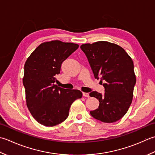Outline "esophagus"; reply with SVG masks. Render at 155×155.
I'll list each match as a JSON object with an SVG mask.
<instances>
[{
	"label": "esophagus",
	"instance_id": "34e87169",
	"mask_svg": "<svg viewBox=\"0 0 155 155\" xmlns=\"http://www.w3.org/2000/svg\"><path fill=\"white\" fill-rule=\"evenodd\" d=\"M83 96L86 97H90V95H89V94H88V93L83 92Z\"/></svg>",
	"mask_w": 155,
	"mask_h": 155
}]
</instances>
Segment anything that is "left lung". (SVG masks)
Listing matches in <instances>:
<instances>
[{
	"label": "left lung",
	"instance_id": "left-lung-1",
	"mask_svg": "<svg viewBox=\"0 0 155 155\" xmlns=\"http://www.w3.org/2000/svg\"><path fill=\"white\" fill-rule=\"evenodd\" d=\"M80 48L94 77L105 82L104 95L96 91L90 93L100 102L98 108L90 112L91 116L106 123L118 121L126 114L132 101L136 84L133 61L122 47L108 41L83 44Z\"/></svg>",
	"mask_w": 155,
	"mask_h": 155
}]
</instances>
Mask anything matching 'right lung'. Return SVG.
Here are the masks:
<instances>
[{"label":"right lung","instance_id":"obj_1","mask_svg":"<svg viewBox=\"0 0 155 155\" xmlns=\"http://www.w3.org/2000/svg\"><path fill=\"white\" fill-rule=\"evenodd\" d=\"M78 47V44L59 40L45 42L25 62L23 83L27 106L41 124L54 126L64 122L71 104L82 96L80 90H65L54 84L63 61Z\"/></svg>","mask_w":155,"mask_h":155}]
</instances>
